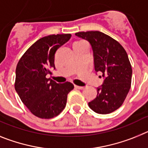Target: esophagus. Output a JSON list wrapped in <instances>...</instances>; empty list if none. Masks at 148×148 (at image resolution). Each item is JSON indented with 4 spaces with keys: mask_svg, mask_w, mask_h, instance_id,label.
Wrapping results in <instances>:
<instances>
[{
    "mask_svg": "<svg viewBox=\"0 0 148 148\" xmlns=\"http://www.w3.org/2000/svg\"><path fill=\"white\" fill-rule=\"evenodd\" d=\"M74 87H75L76 88H78V89H83V88H84L83 86H77V85H75Z\"/></svg>",
    "mask_w": 148,
    "mask_h": 148,
    "instance_id": "1",
    "label": "esophagus"
}]
</instances>
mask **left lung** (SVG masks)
Masks as SVG:
<instances>
[{
	"mask_svg": "<svg viewBox=\"0 0 148 148\" xmlns=\"http://www.w3.org/2000/svg\"><path fill=\"white\" fill-rule=\"evenodd\" d=\"M75 35L90 43L95 70L102 73L104 79L97 88V97L88 103V106L98 114L115 111L124 103L130 88L132 67L127 53L119 42L102 32H79Z\"/></svg>",
	"mask_w": 148,
	"mask_h": 148,
	"instance_id": "left-lung-1",
	"label": "left lung"
}]
</instances>
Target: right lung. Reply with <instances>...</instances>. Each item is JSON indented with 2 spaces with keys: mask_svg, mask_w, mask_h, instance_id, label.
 Instances as JSON below:
<instances>
[{
  "mask_svg": "<svg viewBox=\"0 0 148 148\" xmlns=\"http://www.w3.org/2000/svg\"><path fill=\"white\" fill-rule=\"evenodd\" d=\"M71 37V34H57L41 38L18 62L15 91L29 111L40 119L58 115L65 107L68 94L74 88L69 82L57 83L46 78L49 69H55V53Z\"/></svg>",
  "mask_w": 148,
  "mask_h": 148,
  "instance_id": "right-lung-1",
  "label": "right lung"
}]
</instances>
